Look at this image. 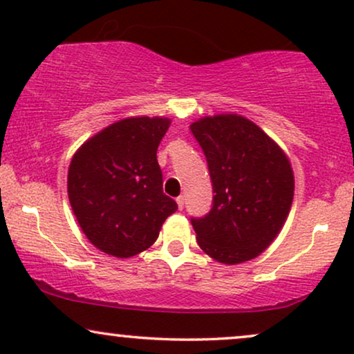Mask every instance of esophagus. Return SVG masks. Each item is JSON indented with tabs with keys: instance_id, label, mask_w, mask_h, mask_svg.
<instances>
[{
	"instance_id": "1",
	"label": "esophagus",
	"mask_w": 354,
	"mask_h": 354,
	"mask_svg": "<svg viewBox=\"0 0 354 354\" xmlns=\"http://www.w3.org/2000/svg\"><path fill=\"white\" fill-rule=\"evenodd\" d=\"M176 203H178V209L185 208V196H178L176 198Z\"/></svg>"
}]
</instances>
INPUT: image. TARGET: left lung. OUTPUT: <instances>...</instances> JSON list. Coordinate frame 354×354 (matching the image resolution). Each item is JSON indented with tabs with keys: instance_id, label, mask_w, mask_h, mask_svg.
Returning <instances> with one entry per match:
<instances>
[{
	"instance_id": "1",
	"label": "left lung",
	"mask_w": 354,
	"mask_h": 354,
	"mask_svg": "<svg viewBox=\"0 0 354 354\" xmlns=\"http://www.w3.org/2000/svg\"><path fill=\"white\" fill-rule=\"evenodd\" d=\"M189 128L208 161L214 193L209 213L191 218L198 245L225 265L250 261L273 243L291 209L290 160L243 116H206Z\"/></svg>"
}]
</instances>
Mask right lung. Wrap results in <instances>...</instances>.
I'll return each mask as SVG.
<instances>
[{"mask_svg": "<svg viewBox=\"0 0 354 354\" xmlns=\"http://www.w3.org/2000/svg\"><path fill=\"white\" fill-rule=\"evenodd\" d=\"M168 118H126L89 138L68 169V198L86 238L103 253L129 258L156 241L178 209L163 193L156 151Z\"/></svg>", "mask_w": 354, "mask_h": 354, "instance_id": "obj_1", "label": "right lung"}]
</instances>
